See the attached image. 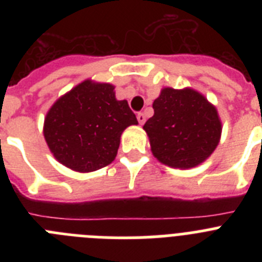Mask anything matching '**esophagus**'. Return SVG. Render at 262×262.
Listing matches in <instances>:
<instances>
[{
	"instance_id": "obj_1",
	"label": "esophagus",
	"mask_w": 262,
	"mask_h": 262,
	"mask_svg": "<svg viewBox=\"0 0 262 262\" xmlns=\"http://www.w3.org/2000/svg\"><path fill=\"white\" fill-rule=\"evenodd\" d=\"M136 118H138V122H139V123H140V124H144V122H145V115L143 114V113H139L138 117H136Z\"/></svg>"
}]
</instances>
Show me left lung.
Returning a JSON list of instances; mask_svg holds the SVG:
<instances>
[{
  "label": "left lung",
  "instance_id": "1",
  "mask_svg": "<svg viewBox=\"0 0 262 262\" xmlns=\"http://www.w3.org/2000/svg\"><path fill=\"white\" fill-rule=\"evenodd\" d=\"M152 107L154 117L143 128L160 163L172 168H193L215 151L222 122L205 96L190 88H164Z\"/></svg>",
  "mask_w": 262,
  "mask_h": 262
}]
</instances>
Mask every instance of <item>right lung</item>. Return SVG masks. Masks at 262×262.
I'll return each instance as SVG.
<instances>
[{
    "instance_id": "1",
    "label": "right lung",
    "mask_w": 262,
    "mask_h": 262,
    "mask_svg": "<svg viewBox=\"0 0 262 262\" xmlns=\"http://www.w3.org/2000/svg\"><path fill=\"white\" fill-rule=\"evenodd\" d=\"M138 124L126 99L115 98L114 85L85 80L48 110L43 134L55 159L80 173L114 161L120 135Z\"/></svg>"
}]
</instances>
